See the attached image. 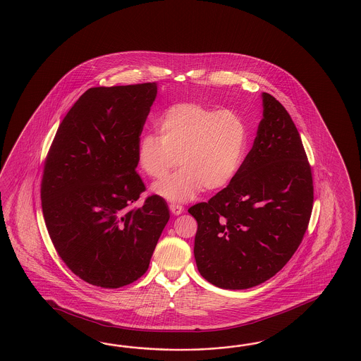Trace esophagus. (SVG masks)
<instances>
[{
    "label": "esophagus",
    "mask_w": 361,
    "mask_h": 361,
    "mask_svg": "<svg viewBox=\"0 0 361 361\" xmlns=\"http://www.w3.org/2000/svg\"><path fill=\"white\" fill-rule=\"evenodd\" d=\"M169 210H171L173 214L178 215L183 213L184 207L180 205V204H175V202H173V204H171V205H169Z\"/></svg>",
    "instance_id": "34e87169"
}]
</instances>
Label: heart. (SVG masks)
I'll return each instance as SVG.
<instances>
[{"label": "heart", "mask_w": 361, "mask_h": 361, "mask_svg": "<svg viewBox=\"0 0 361 361\" xmlns=\"http://www.w3.org/2000/svg\"><path fill=\"white\" fill-rule=\"evenodd\" d=\"M156 125L160 135L145 134L137 142L142 171L161 180L178 164L184 166L154 186L157 195L186 201L202 188L207 192L224 189L239 172L248 130L234 111L181 102L168 107Z\"/></svg>", "instance_id": "obj_1"}]
</instances>
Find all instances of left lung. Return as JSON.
<instances>
[{"mask_svg":"<svg viewBox=\"0 0 361 361\" xmlns=\"http://www.w3.org/2000/svg\"><path fill=\"white\" fill-rule=\"evenodd\" d=\"M263 119L234 180L189 207L197 221L195 257L218 288L269 280L302 242L314 201L312 166L286 109L263 93Z\"/></svg>","mask_w":361,"mask_h":361,"instance_id":"left-lung-1","label":"left lung"}]
</instances>
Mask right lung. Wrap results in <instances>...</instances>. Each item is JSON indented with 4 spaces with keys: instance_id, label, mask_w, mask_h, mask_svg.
I'll use <instances>...</instances> for the list:
<instances>
[{
    "instance_id": "add662e5",
    "label": "right lung",
    "mask_w": 361,
    "mask_h": 361,
    "mask_svg": "<svg viewBox=\"0 0 361 361\" xmlns=\"http://www.w3.org/2000/svg\"><path fill=\"white\" fill-rule=\"evenodd\" d=\"M155 82L90 88L61 121L44 160L40 198L60 259L85 283L117 289L149 265L169 219L137 175V142Z\"/></svg>"
}]
</instances>
